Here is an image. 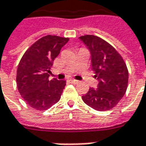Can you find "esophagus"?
I'll list each match as a JSON object with an SVG mask.
<instances>
[{"instance_id":"esophagus-1","label":"esophagus","mask_w":146,"mask_h":146,"mask_svg":"<svg viewBox=\"0 0 146 146\" xmlns=\"http://www.w3.org/2000/svg\"><path fill=\"white\" fill-rule=\"evenodd\" d=\"M69 82L72 83V84H77V83H78V81L75 80V79H70V80H69Z\"/></svg>"}]
</instances>
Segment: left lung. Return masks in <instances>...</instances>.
<instances>
[{
	"label": "left lung",
	"instance_id": "obj_1",
	"mask_svg": "<svg viewBox=\"0 0 146 146\" xmlns=\"http://www.w3.org/2000/svg\"><path fill=\"white\" fill-rule=\"evenodd\" d=\"M80 39L90 49L92 69L98 77V89L90 88L82 96L83 102L98 111L112 110L126 92L129 71L122 56L113 46L94 35H85Z\"/></svg>",
	"mask_w": 146,
	"mask_h": 146
}]
</instances>
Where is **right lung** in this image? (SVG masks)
<instances>
[{
	"label": "right lung",
	"mask_w": 146,
	"mask_h": 146,
	"mask_svg": "<svg viewBox=\"0 0 146 146\" xmlns=\"http://www.w3.org/2000/svg\"><path fill=\"white\" fill-rule=\"evenodd\" d=\"M69 40L44 36L28 48L19 62L16 78L19 93L36 110H46L60 100L66 81L48 77L53 60Z\"/></svg>",
	"instance_id": "add662e5"
}]
</instances>
